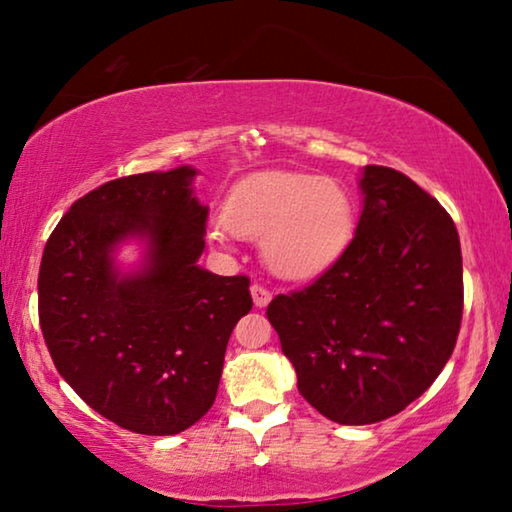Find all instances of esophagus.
Segmentation results:
<instances>
[{
	"label": "esophagus",
	"instance_id": "1",
	"mask_svg": "<svg viewBox=\"0 0 512 512\" xmlns=\"http://www.w3.org/2000/svg\"><path fill=\"white\" fill-rule=\"evenodd\" d=\"M251 299H254V306L256 308H265L267 303L272 301V292L267 290V288H263L261 283H254V285H251Z\"/></svg>",
	"mask_w": 512,
	"mask_h": 512
}]
</instances>
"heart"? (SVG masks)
Returning <instances> with one entry per match:
<instances>
[{"label": "heart", "instance_id": "b5f03b06", "mask_svg": "<svg viewBox=\"0 0 512 512\" xmlns=\"http://www.w3.org/2000/svg\"><path fill=\"white\" fill-rule=\"evenodd\" d=\"M224 222L209 236L224 245L231 233L261 240L270 270L288 281H308L330 270L353 240L355 204L344 184L326 175L265 173L233 188Z\"/></svg>", "mask_w": 512, "mask_h": 512}]
</instances>
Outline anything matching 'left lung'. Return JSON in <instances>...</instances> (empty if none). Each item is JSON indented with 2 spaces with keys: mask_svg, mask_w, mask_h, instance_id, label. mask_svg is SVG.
Returning a JSON list of instances; mask_svg holds the SVG:
<instances>
[{
  "mask_svg": "<svg viewBox=\"0 0 512 512\" xmlns=\"http://www.w3.org/2000/svg\"><path fill=\"white\" fill-rule=\"evenodd\" d=\"M360 191L342 258L267 306L299 393L339 425L380 423L423 396L463 315L461 242L443 206L387 166H364Z\"/></svg>",
  "mask_w": 512,
  "mask_h": 512,
  "instance_id": "obj_1",
  "label": "left lung"
}]
</instances>
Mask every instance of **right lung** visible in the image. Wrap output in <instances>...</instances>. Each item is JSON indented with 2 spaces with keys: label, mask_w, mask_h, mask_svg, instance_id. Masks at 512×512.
<instances>
[{
  "label": "right lung",
  "mask_w": 512,
  "mask_h": 512,
  "mask_svg": "<svg viewBox=\"0 0 512 512\" xmlns=\"http://www.w3.org/2000/svg\"><path fill=\"white\" fill-rule=\"evenodd\" d=\"M193 166L112 179L71 204L38 276L44 342L67 384L130 432L173 436L218 393L233 326L251 310L247 276L197 265L209 209ZM130 239L142 261L121 271Z\"/></svg>",
  "instance_id": "add662e5"
}]
</instances>
